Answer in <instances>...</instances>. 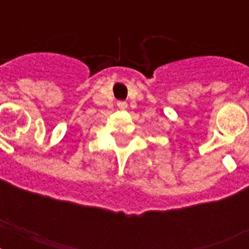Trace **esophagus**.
<instances>
[{"mask_svg": "<svg viewBox=\"0 0 249 249\" xmlns=\"http://www.w3.org/2000/svg\"><path fill=\"white\" fill-rule=\"evenodd\" d=\"M117 107H119V108H121V109H125L126 107H128V105H126L125 102H119V103H117Z\"/></svg>", "mask_w": 249, "mask_h": 249, "instance_id": "esophagus-1", "label": "esophagus"}]
</instances>
